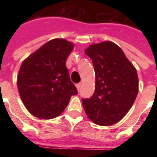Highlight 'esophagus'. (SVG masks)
I'll return each mask as SVG.
<instances>
[{"label": "esophagus", "instance_id": "obj_1", "mask_svg": "<svg viewBox=\"0 0 157 157\" xmlns=\"http://www.w3.org/2000/svg\"><path fill=\"white\" fill-rule=\"evenodd\" d=\"M76 88H77V90H78V91H80V89H81V86H82V83H77V84H76Z\"/></svg>", "mask_w": 157, "mask_h": 157}]
</instances>
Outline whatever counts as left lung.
Here are the masks:
<instances>
[{"mask_svg":"<svg viewBox=\"0 0 157 157\" xmlns=\"http://www.w3.org/2000/svg\"><path fill=\"white\" fill-rule=\"evenodd\" d=\"M92 60L96 76L95 91L82 98L88 118L102 126L121 120L133 105L139 91L137 71L118 45L106 41L86 49Z\"/></svg>","mask_w":157,"mask_h":157,"instance_id":"obj_1","label":"left lung"}]
</instances>
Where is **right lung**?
<instances>
[{
  "label": "right lung",
  "instance_id": "right-lung-1",
  "mask_svg": "<svg viewBox=\"0 0 157 157\" xmlns=\"http://www.w3.org/2000/svg\"><path fill=\"white\" fill-rule=\"evenodd\" d=\"M74 45L65 39L46 43L22 62L17 87L23 104L37 118L59 116L77 89L70 78L65 62Z\"/></svg>",
  "mask_w": 157,
  "mask_h": 157
}]
</instances>
